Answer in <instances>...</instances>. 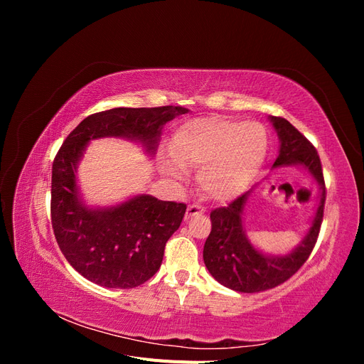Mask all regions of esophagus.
I'll list each match as a JSON object with an SVG mask.
<instances>
[{"label":"esophagus","instance_id":"1","mask_svg":"<svg viewBox=\"0 0 364 364\" xmlns=\"http://www.w3.org/2000/svg\"><path fill=\"white\" fill-rule=\"evenodd\" d=\"M199 214H203V208L200 205H190L186 208V218L199 215Z\"/></svg>","mask_w":364,"mask_h":364}]
</instances>
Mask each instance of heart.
<instances>
[{"label":"heart","mask_w":364,"mask_h":364,"mask_svg":"<svg viewBox=\"0 0 364 364\" xmlns=\"http://www.w3.org/2000/svg\"><path fill=\"white\" fill-rule=\"evenodd\" d=\"M267 151V134L259 123H238L223 117L193 118L176 130L170 144L174 161L164 162L167 174L199 168L197 182L214 200H229L243 191L259 170Z\"/></svg>","instance_id":"obj_1"}]
</instances>
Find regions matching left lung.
<instances>
[{
    "mask_svg": "<svg viewBox=\"0 0 364 364\" xmlns=\"http://www.w3.org/2000/svg\"><path fill=\"white\" fill-rule=\"evenodd\" d=\"M270 121L281 141L279 155L273 168L291 164L304 165L321 185V202L311 228L301 245L284 257L264 255L247 240L241 215L250 191L241 194L228 206L214 209L209 215L213 223L211 234L203 247L205 266L215 281L241 293L266 291L290 279L311 255L323 220L326 188L316 147L285 118L270 117Z\"/></svg>",
    "mask_w": 364,
    "mask_h": 364,
    "instance_id": "8db88e82",
    "label": "left lung"
}]
</instances>
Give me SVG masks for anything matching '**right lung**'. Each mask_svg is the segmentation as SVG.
Returning a JSON list of instances; mask_svg holds the SVG:
<instances>
[{"label": "right lung", "instance_id": "right-lung-1", "mask_svg": "<svg viewBox=\"0 0 364 364\" xmlns=\"http://www.w3.org/2000/svg\"><path fill=\"white\" fill-rule=\"evenodd\" d=\"M186 112L181 106L109 109L86 117L63 141L51 171V225L65 258L86 279L107 289H134L149 281L186 211L185 203L147 194L112 208H86L77 193L75 168L87 142L124 136L155 153L162 126Z\"/></svg>", "mask_w": 364, "mask_h": 364}]
</instances>
